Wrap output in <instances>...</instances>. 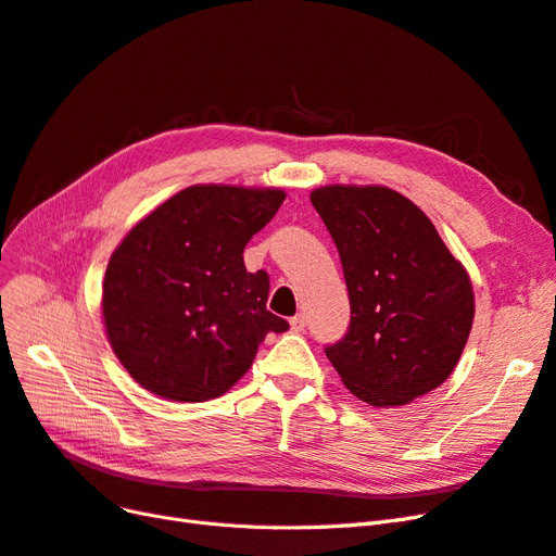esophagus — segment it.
Returning a JSON list of instances; mask_svg holds the SVG:
<instances>
[{"label":"esophagus","instance_id":"obj_1","mask_svg":"<svg viewBox=\"0 0 556 556\" xmlns=\"http://www.w3.org/2000/svg\"><path fill=\"white\" fill-rule=\"evenodd\" d=\"M290 327H292V331L301 333V331L305 329V317H303V315H294V317L290 319Z\"/></svg>","mask_w":556,"mask_h":556}]
</instances>
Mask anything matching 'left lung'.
Here are the masks:
<instances>
[{
	"instance_id": "left-lung-1",
	"label": "left lung",
	"mask_w": 556,
	"mask_h": 556,
	"mask_svg": "<svg viewBox=\"0 0 556 556\" xmlns=\"http://www.w3.org/2000/svg\"><path fill=\"white\" fill-rule=\"evenodd\" d=\"M311 202L342 262L352 319L327 356L372 407L407 405L442 387L473 321L465 266L432 220L387 186H321Z\"/></svg>"
}]
</instances>
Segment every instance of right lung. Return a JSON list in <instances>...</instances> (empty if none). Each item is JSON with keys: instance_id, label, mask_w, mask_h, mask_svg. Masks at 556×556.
Instances as JSON below:
<instances>
[{"instance_id": "obj_1", "label": "right lung", "mask_w": 556, "mask_h": 556, "mask_svg": "<svg viewBox=\"0 0 556 556\" xmlns=\"http://www.w3.org/2000/svg\"><path fill=\"white\" fill-rule=\"evenodd\" d=\"M282 200L280 188L188 186L114 248L105 333L142 389L177 402L218 397L253 366L266 333L290 329L266 311L269 276L243 264Z\"/></svg>"}]
</instances>
